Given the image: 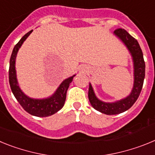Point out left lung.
Listing matches in <instances>:
<instances>
[{
	"label": "left lung",
	"instance_id": "obj_1",
	"mask_svg": "<svg viewBox=\"0 0 155 155\" xmlns=\"http://www.w3.org/2000/svg\"><path fill=\"white\" fill-rule=\"evenodd\" d=\"M113 34L125 45L132 57L134 64V85L131 92L126 98L113 102H105L97 98L91 83H89L88 99L91 106L100 113L106 115L120 114L128 110L139 97L145 77V63L143 53L137 39L123 28L115 30Z\"/></svg>",
	"mask_w": 155,
	"mask_h": 155
}]
</instances>
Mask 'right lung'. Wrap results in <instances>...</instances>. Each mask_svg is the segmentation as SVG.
<instances>
[{
    "label": "right lung",
    "instance_id": "right-lung-1",
    "mask_svg": "<svg viewBox=\"0 0 155 155\" xmlns=\"http://www.w3.org/2000/svg\"><path fill=\"white\" fill-rule=\"evenodd\" d=\"M31 31L32 30L25 34L14 47L9 65V84L15 98L27 113L38 117H46L52 116L62 109L65 102L67 91L75 74L63 81L55 92L50 97L45 98H33L25 94L19 87L18 82L15 69L16 57L19 49L25 39L29 36Z\"/></svg>",
    "mask_w": 155,
    "mask_h": 155
}]
</instances>
